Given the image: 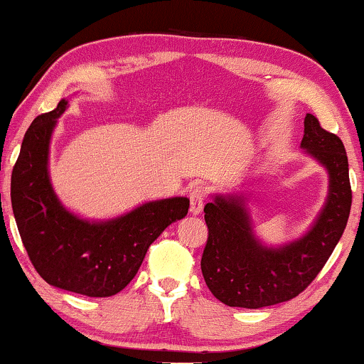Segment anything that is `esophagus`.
<instances>
[{"instance_id":"esophagus-1","label":"esophagus","mask_w":364,"mask_h":364,"mask_svg":"<svg viewBox=\"0 0 364 364\" xmlns=\"http://www.w3.org/2000/svg\"><path fill=\"white\" fill-rule=\"evenodd\" d=\"M188 197H191V212L193 213V215H197V213L202 212L203 202H205V197H207L205 187H202V186L192 187L191 196Z\"/></svg>"}]
</instances>
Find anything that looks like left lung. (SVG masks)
I'll return each mask as SVG.
<instances>
[{
    "instance_id": "left-lung-1",
    "label": "left lung",
    "mask_w": 364,
    "mask_h": 364,
    "mask_svg": "<svg viewBox=\"0 0 364 364\" xmlns=\"http://www.w3.org/2000/svg\"><path fill=\"white\" fill-rule=\"evenodd\" d=\"M301 147L330 172L326 205L301 240L278 250L262 247L238 197H215L203 207L208 235L202 275L213 296L228 306L262 308L298 296L321 272L345 232L353 196L341 139L306 114Z\"/></svg>"
}]
</instances>
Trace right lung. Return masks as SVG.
Instances as JSON below:
<instances>
[{
	"mask_svg": "<svg viewBox=\"0 0 364 364\" xmlns=\"http://www.w3.org/2000/svg\"><path fill=\"white\" fill-rule=\"evenodd\" d=\"M61 101L34 119L11 173V205L29 260L44 282L86 296H112L139 270L151 243L188 212V198L149 202L106 223L66 212L48 177L49 139L66 109Z\"/></svg>",
	"mask_w": 364,
	"mask_h": 364,
	"instance_id": "1",
	"label": "right lung"
}]
</instances>
